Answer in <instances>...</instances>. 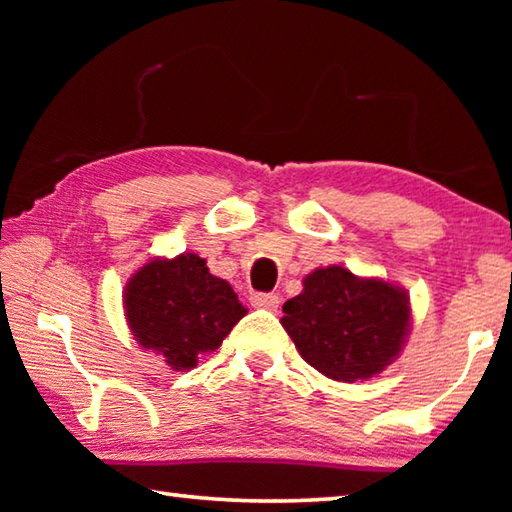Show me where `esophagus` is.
<instances>
[{"mask_svg": "<svg viewBox=\"0 0 512 512\" xmlns=\"http://www.w3.org/2000/svg\"><path fill=\"white\" fill-rule=\"evenodd\" d=\"M250 305L257 309L275 311L277 307H280V298H277L275 293H253V296H250Z\"/></svg>", "mask_w": 512, "mask_h": 512, "instance_id": "esophagus-1", "label": "esophagus"}]
</instances>
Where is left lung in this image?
Segmentation results:
<instances>
[{
  "label": "left lung",
  "mask_w": 512,
  "mask_h": 512,
  "mask_svg": "<svg viewBox=\"0 0 512 512\" xmlns=\"http://www.w3.org/2000/svg\"><path fill=\"white\" fill-rule=\"evenodd\" d=\"M284 302L282 327L311 368L336 381L379 375L402 350L411 309L402 289L343 266L316 268Z\"/></svg>",
  "instance_id": "left-lung-1"
}]
</instances>
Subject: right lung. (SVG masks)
Masks as SVG:
<instances>
[{"mask_svg":"<svg viewBox=\"0 0 512 512\" xmlns=\"http://www.w3.org/2000/svg\"><path fill=\"white\" fill-rule=\"evenodd\" d=\"M124 307L137 343L189 370L246 316L237 293L194 253L153 259L126 284Z\"/></svg>","mask_w":512,"mask_h":512,"instance_id":"right-lung-1","label":"right lung"}]
</instances>
